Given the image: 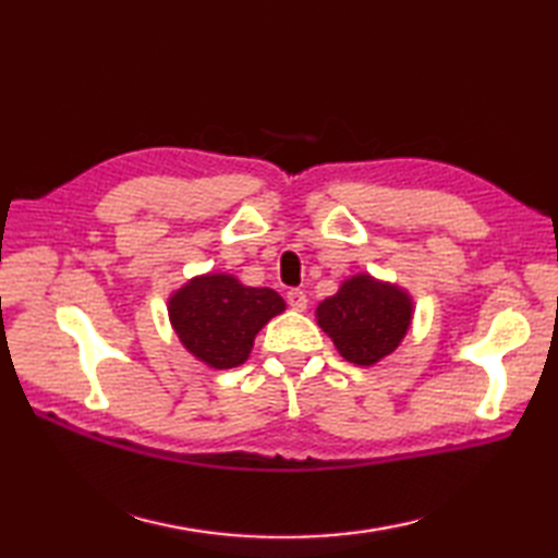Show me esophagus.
Listing matches in <instances>:
<instances>
[{
	"mask_svg": "<svg viewBox=\"0 0 558 558\" xmlns=\"http://www.w3.org/2000/svg\"><path fill=\"white\" fill-rule=\"evenodd\" d=\"M288 304L292 306L294 312H304L306 304H310V300H306V294L302 290H290L288 292Z\"/></svg>",
	"mask_w": 558,
	"mask_h": 558,
	"instance_id": "obj_1",
	"label": "esophagus"
}]
</instances>
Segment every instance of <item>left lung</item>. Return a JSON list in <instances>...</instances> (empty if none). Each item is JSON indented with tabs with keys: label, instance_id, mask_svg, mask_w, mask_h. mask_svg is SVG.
Listing matches in <instances>:
<instances>
[{
	"label": "left lung",
	"instance_id": "obj_1",
	"mask_svg": "<svg viewBox=\"0 0 558 558\" xmlns=\"http://www.w3.org/2000/svg\"><path fill=\"white\" fill-rule=\"evenodd\" d=\"M412 314L408 290L357 272L316 306V324L348 362L372 366L396 352L408 336Z\"/></svg>",
	"mask_w": 558,
	"mask_h": 558
}]
</instances>
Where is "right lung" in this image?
Segmentation results:
<instances>
[{"mask_svg": "<svg viewBox=\"0 0 558 558\" xmlns=\"http://www.w3.org/2000/svg\"><path fill=\"white\" fill-rule=\"evenodd\" d=\"M282 312L286 300L276 290L242 286L230 272L196 276L168 300L177 338L210 369L244 364L258 330Z\"/></svg>", "mask_w": 558, "mask_h": 558, "instance_id": "1", "label": "right lung"}]
</instances>
